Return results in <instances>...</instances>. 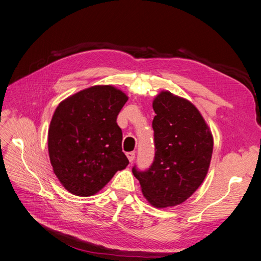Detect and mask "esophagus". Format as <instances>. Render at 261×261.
Wrapping results in <instances>:
<instances>
[{
	"label": "esophagus",
	"instance_id": "34e87169",
	"mask_svg": "<svg viewBox=\"0 0 261 261\" xmlns=\"http://www.w3.org/2000/svg\"><path fill=\"white\" fill-rule=\"evenodd\" d=\"M126 155H127L129 162H133V161H134V159H135V152H134V151L126 152Z\"/></svg>",
	"mask_w": 261,
	"mask_h": 261
}]
</instances>
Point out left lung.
<instances>
[{"label": "left lung", "instance_id": "1", "mask_svg": "<svg viewBox=\"0 0 261 261\" xmlns=\"http://www.w3.org/2000/svg\"><path fill=\"white\" fill-rule=\"evenodd\" d=\"M155 116L154 160L148 170L133 168L145 198L156 208L173 207L189 198L206 177L213 137L191 101L161 91L152 102Z\"/></svg>", "mask_w": 261, "mask_h": 261}]
</instances>
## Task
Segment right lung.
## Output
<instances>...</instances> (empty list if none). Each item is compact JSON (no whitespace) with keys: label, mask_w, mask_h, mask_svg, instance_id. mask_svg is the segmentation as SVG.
Wrapping results in <instances>:
<instances>
[{"label":"right lung","mask_w":261,"mask_h":261,"mask_svg":"<svg viewBox=\"0 0 261 261\" xmlns=\"http://www.w3.org/2000/svg\"><path fill=\"white\" fill-rule=\"evenodd\" d=\"M128 97L111 85H98L63 100L52 116L48 149L54 174L73 195L88 197L129 163L116 123Z\"/></svg>","instance_id":"add662e5"}]
</instances>
